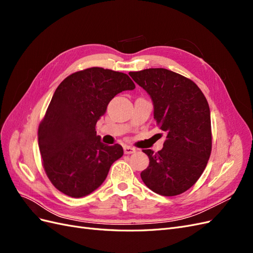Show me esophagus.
Instances as JSON below:
<instances>
[{"instance_id": "esophagus-1", "label": "esophagus", "mask_w": 253, "mask_h": 253, "mask_svg": "<svg viewBox=\"0 0 253 253\" xmlns=\"http://www.w3.org/2000/svg\"><path fill=\"white\" fill-rule=\"evenodd\" d=\"M125 154H132V153L136 152V149L133 147H129V145H125Z\"/></svg>"}]
</instances>
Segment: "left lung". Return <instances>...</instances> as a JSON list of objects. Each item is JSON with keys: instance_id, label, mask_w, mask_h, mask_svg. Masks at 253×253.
I'll return each mask as SVG.
<instances>
[{"instance_id": "left-lung-1", "label": "left lung", "mask_w": 253, "mask_h": 253, "mask_svg": "<svg viewBox=\"0 0 253 253\" xmlns=\"http://www.w3.org/2000/svg\"><path fill=\"white\" fill-rule=\"evenodd\" d=\"M129 76L150 95L154 119L167 133L162 150H143L150 164L141 179L157 194H181L201 177L211 154L208 101L193 81L166 68H148Z\"/></svg>"}]
</instances>
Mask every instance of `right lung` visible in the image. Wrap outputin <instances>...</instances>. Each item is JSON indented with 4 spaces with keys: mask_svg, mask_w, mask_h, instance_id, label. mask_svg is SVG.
I'll return each mask as SVG.
<instances>
[{
    "mask_svg": "<svg viewBox=\"0 0 253 253\" xmlns=\"http://www.w3.org/2000/svg\"><path fill=\"white\" fill-rule=\"evenodd\" d=\"M126 74L91 67L72 74L55 90L38 131L43 167L49 180L71 197H83L102 185L120 144L106 145L96 124L117 94L132 90Z\"/></svg>",
    "mask_w": 253,
    "mask_h": 253,
    "instance_id": "add662e5",
    "label": "right lung"
}]
</instances>
